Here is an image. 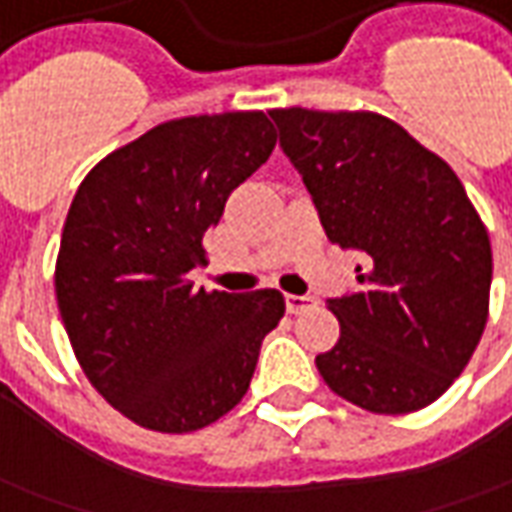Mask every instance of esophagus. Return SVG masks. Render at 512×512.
Segmentation results:
<instances>
[{
	"label": "esophagus",
	"instance_id": "obj_1",
	"mask_svg": "<svg viewBox=\"0 0 512 512\" xmlns=\"http://www.w3.org/2000/svg\"><path fill=\"white\" fill-rule=\"evenodd\" d=\"M312 306H315V298H312V295H287V312H290V315L309 312Z\"/></svg>",
	"mask_w": 512,
	"mask_h": 512
}]
</instances>
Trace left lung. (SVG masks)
<instances>
[{"instance_id": "8db88e82", "label": "left lung", "mask_w": 512, "mask_h": 512, "mask_svg": "<svg viewBox=\"0 0 512 512\" xmlns=\"http://www.w3.org/2000/svg\"><path fill=\"white\" fill-rule=\"evenodd\" d=\"M334 245L357 250L359 292L331 298L337 345L323 382L376 415L424 410L449 390L488 323V231L454 169L373 111L273 108Z\"/></svg>"}]
</instances>
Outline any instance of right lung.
Returning a JSON list of instances; mask_svg holds the SVG:
<instances>
[{
	"label": "right lung",
	"mask_w": 512,
	"mask_h": 512,
	"mask_svg": "<svg viewBox=\"0 0 512 512\" xmlns=\"http://www.w3.org/2000/svg\"><path fill=\"white\" fill-rule=\"evenodd\" d=\"M276 139L262 111L169 119L80 183L55 262L58 309L88 382L133 424L195 432L248 393L284 295L195 290L189 270Z\"/></svg>",
	"instance_id": "add662e5"
}]
</instances>
